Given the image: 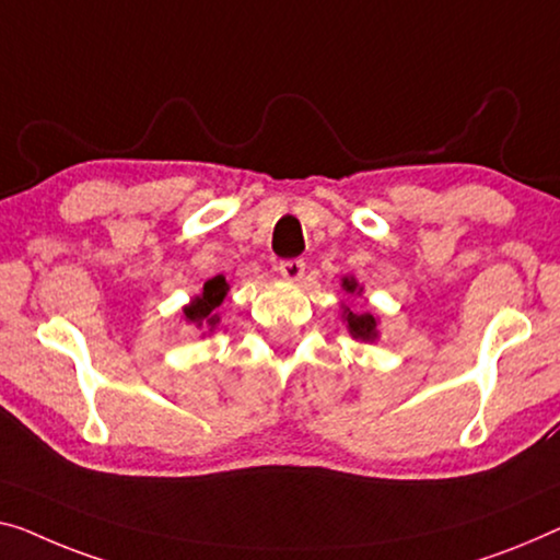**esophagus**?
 <instances>
[{
	"label": "esophagus",
	"instance_id": "obj_1",
	"mask_svg": "<svg viewBox=\"0 0 560 560\" xmlns=\"http://www.w3.org/2000/svg\"><path fill=\"white\" fill-rule=\"evenodd\" d=\"M304 269H306V264L302 261V258H291V261H281V266H279L281 277L287 279L289 283L302 281V277H304Z\"/></svg>",
	"mask_w": 560,
	"mask_h": 560
}]
</instances>
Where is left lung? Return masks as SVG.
Listing matches in <instances>:
<instances>
[{
    "label": "left lung",
    "instance_id": "obj_1",
    "mask_svg": "<svg viewBox=\"0 0 560 560\" xmlns=\"http://www.w3.org/2000/svg\"><path fill=\"white\" fill-rule=\"evenodd\" d=\"M341 289L347 294H362L364 287H360V281L354 277H345L341 279ZM341 322L347 324V331L352 339L360 341H377L380 339V316H374L370 312H352V308L341 304Z\"/></svg>",
    "mask_w": 560,
    "mask_h": 560
}]
</instances>
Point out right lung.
Returning <instances> with one entry per match:
<instances>
[{
  "instance_id": "right-lung-1",
  "label": "right lung",
  "mask_w": 560,
  "mask_h": 560,
  "mask_svg": "<svg viewBox=\"0 0 560 560\" xmlns=\"http://www.w3.org/2000/svg\"><path fill=\"white\" fill-rule=\"evenodd\" d=\"M229 294V283L223 277H213L203 283V291L196 294L190 302L183 306V322L190 324L200 331V337H211L219 329L221 314L219 306Z\"/></svg>"
}]
</instances>
